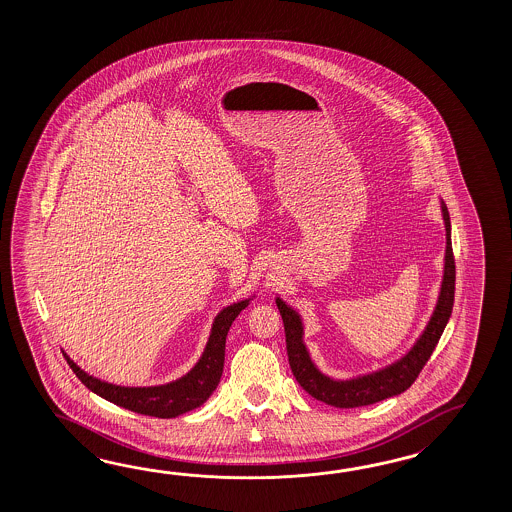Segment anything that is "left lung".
Returning a JSON list of instances; mask_svg holds the SVG:
<instances>
[{
  "label": "left lung",
  "mask_w": 512,
  "mask_h": 512,
  "mask_svg": "<svg viewBox=\"0 0 512 512\" xmlns=\"http://www.w3.org/2000/svg\"><path fill=\"white\" fill-rule=\"evenodd\" d=\"M441 210L445 219L446 252L445 276L441 283L439 300L435 305L434 315L430 318L421 338L415 342L414 348L392 366L364 375L359 379H351V381L329 379L324 373L316 370L315 364L311 362V357L305 349L304 340H302L304 327H302L300 316L283 300L276 298V305L280 309L283 327H285L289 366L298 384L311 397H315L316 401H322L337 408H357V406L379 403L388 397L406 392L419 377L421 370L425 368L426 362L434 353L435 346L445 331L448 318L452 315L454 293H456V260H454L452 240H450V216L445 203H441Z\"/></svg>",
  "instance_id": "1"
}]
</instances>
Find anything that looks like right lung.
I'll return each instance as SVG.
<instances>
[{"label":"right lung","instance_id":"add662e5","mask_svg":"<svg viewBox=\"0 0 512 512\" xmlns=\"http://www.w3.org/2000/svg\"><path fill=\"white\" fill-rule=\"evenodd\" d=\"M249 305V300L225 307L214 320L212 333L208 338L203 357L185 377L152 388H124L108 382L98 381L80 370L73 360L64 355L69 368L77 375L82 384L91 392L97 393L109 403L122 406L135 414L152 415L161 419H170L194 410L207 401L221 379L225 362V340L236 316Z\"/></svg>","mask_w":512,"mask_h":512}]
</instances>
